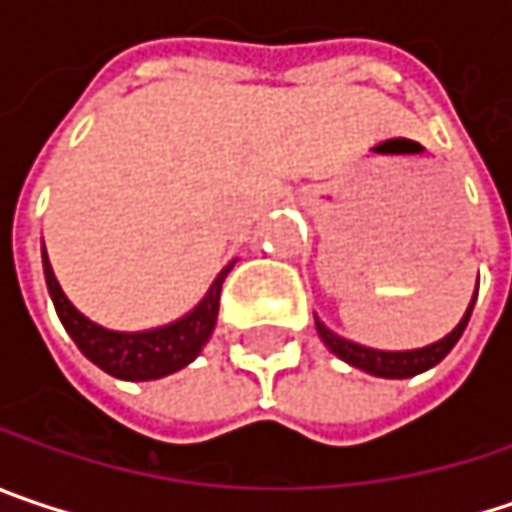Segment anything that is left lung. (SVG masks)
Masks as SVG:
<instances>
[{
	"label": "left lung",
	"mask_w": 512,
	"mask_h": 512,
	"mask_svg": "<svg viewBox=\"0 0 512 512\" xmlns=\"http://www.w3.org/2000/svg\"><path fill=\"white\" fill-rule=\"evenodd\" d=\"M475 297H478V294H472L469 309L463 311L460 323H457L446 338H440V341H434V344H428V347L420 349L361 347V344H355V341H349V338H341L338 332H332L320 317H314V326H317V335H320V341L329 347V352H335L341 361H347L349 367H358V370H364V373H370V376H379V379H411V376H420L425 370L437 367V364L452 352V347L460 341V335H463V329H466V323H469V317H472Z\"/></svg>",
	"instance_id": "left-lung-1"
}]
</instances>
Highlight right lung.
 Wrapping results in <instances>:
<instances>
[{
  "label": "right lung",
  "mask_w": 512,
  "mask_h": 512,
  "mask_svg": "<svg viewBox=\"0 0 512 512\" xmlns=\"http://www.w3.org/2000/svg\"><path fill=\"white\" fill-rule=\"evenodd\" d=\"M233 265H236V259L227 268H221V274L212 279L201 303L189 314H183L165 326H157V329L116 332V329H104V326L92 323L87 314H81L69 303V297L63 294L55 271H52L46 247H43V274H46L49 297L55 303L63 329L69 332L75 347L81 349L95 367H101L104 373L125 379V382L163 379V376L183 370L186 364H192L201 355V349L206 347V341L215 329V320H218L221 285L233 271Z\"/></svg>",
  "instance_id": "add662e5"
}]
</instances>
